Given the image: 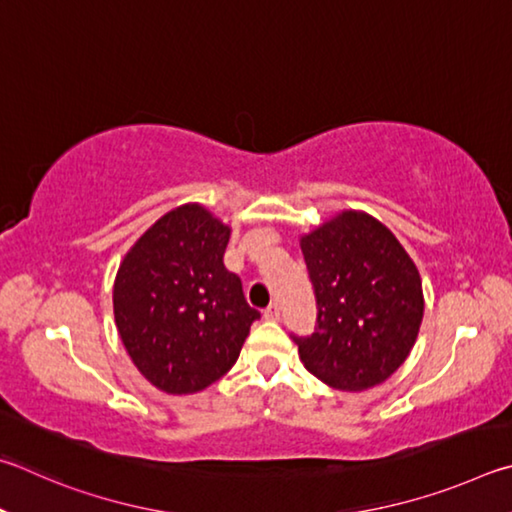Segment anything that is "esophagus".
I'll list each match as a JSON object with an SVG mask.
<instances>
[{"label": "esophagus", "instance_id": "obj_1", "mask_svg": "<svg viewBox=\"0 0 512 512\" xmlns=\"http://www.w3.org/2000/svg\"><path fill=\"white\" fill-rule=\"evenodd\" d=\"M263 317H265L267 321H279V319H281V310H279V306H274V303H272L270 308H265Z\"/></svg>", "mask_w": 512, "mask_h": 512}]
</instances>
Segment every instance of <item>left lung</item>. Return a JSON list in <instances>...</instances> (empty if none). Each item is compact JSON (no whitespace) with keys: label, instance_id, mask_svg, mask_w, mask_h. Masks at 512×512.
I'll list each match as a JSON object with an SVG mask.
<instances>
[{"label":"left lung","instance_id":"8db88e82","mask_svg":"<svg viewBox=\"0 0 512 512\" xmlns=\"http://www.w3.org/2000/svg\"><path fill=\"white\" fill-rule=\"evenodd\" d=\"M317 328L294 337L306 369L339 391L378 387L416 344L425 299L418 267L391 229L342 211L301 236Z\"/></svg>","mask_w":512,"mask_h":512}]
</instances>
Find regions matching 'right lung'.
<instances>
[{"label":"right lung","mask_w":512,"mask_h":512,"mask_svg":"<svg viewBox=\"0 0 512 512\" xmlns=\"http://www.w3.org/2000/svg\"><path fill=\"white\" fill-rule=\"evenodd\" d=\"M231 229L191 202L152 224L123 256L114 321L132 364L159 391L186 396L236 364L261 312L224 267Z\"/></svg>","instance_id":"right-lung-1"}]
</instances>
